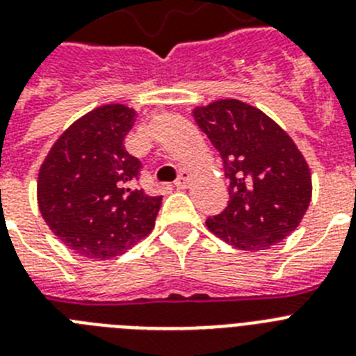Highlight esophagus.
<instances>
[{
	"instance_id": "obj_1",
	"label": "esophagus",
	"mask_w": 356,
	"mask_h": 356,
	"mask_svg": "<svg viewBox=\"0 0 356 356\" xmlns=\"http://www.w3.org/2000/svg\"><path fill=\"white\" fill-rule=\"evenodd\" d=\"M191 181V172L189 171H181L180 176H178V180L175 181L176 189H187V185Z\"/></svg>"
}]
</instances>
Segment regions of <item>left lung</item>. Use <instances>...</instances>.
<instances>
[{
	"instance_id": "8db88e82",
	"label": "left lung",
	"mask_w": 356,
	"mask_h": 356,
	"mask_svg": "<svg viewBox=\"0 0 356 356\" xmlns=\"http://www.w3.org/2000/svg\"><path fill=\"white\" fill-rule=\"evenodd\" d=\"M194 118L218 149L229 181V205L207 218L209 230L239 250H265L288 238L312 200V175L293 140L239 100L196 108Z\"/></svg>"
}]
</instances>
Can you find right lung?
<instances>
[{"instance_id":"1","label":"right lung","mask_w":356,"mask_h":356,"mask_svg":"<svg viewBox=\"0 0 356 356\" xmlns=\"http://www.w3.org/2000/svg\"><path fill=\"white\" fill-rule=\"evenodd\" d=\"M135 111L97 108L63 133L42 162V220L66 247L90 259L120 256L154 227L162 194L140 187L142 162L126 151Z\"/></svg>"}]
</instances>
